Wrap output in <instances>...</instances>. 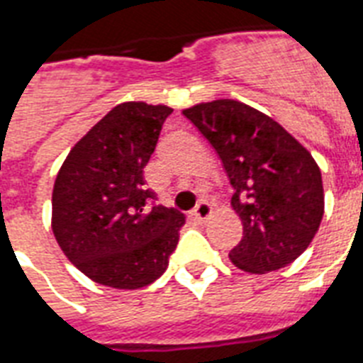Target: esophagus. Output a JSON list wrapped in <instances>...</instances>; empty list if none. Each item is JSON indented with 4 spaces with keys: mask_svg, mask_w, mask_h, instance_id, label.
<instances>
[{
    "mask_svg": "<svg viewBox=\"0 0 363 363\" xmlns=\"http://www.w3.org/2000/svg\"><path fill=\"white\" fill-rule=\"evenodd\" d=\"M211 215H213V207H211L209 201H199L198 207H196L192 213V216L199 222V224H205V222L211 218Z\"/></svg>",
    "mask_w": 363,
    "mask_h": 363,
    "instance_id": "esophagus-1",
    "label": "esophagus"
}]
</instances>
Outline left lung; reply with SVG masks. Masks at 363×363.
I'll list each match as a JSON object with an SVG mask.
<instances>
[{"label":"left lung","instance_id":"obj_1","mask_svg":"<svg viewBox=\"0 0 363 363\" xmlns=\"http://www.w3.org/2000/svg\"><path fill=\"white\" fill-rule=\"evenodd\" d=\"M222 160L242 239L230 259L248 273L292 264L318 232L324 188L315 158L279 122L235 99L182 111Z\"/></svg>","mask_w":363,"mask_h":363}]
</instances>
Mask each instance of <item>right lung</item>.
<instances>
[{"instance_id":"add662e5","label":"right lung","mask_w":363,"mask_h":363,"mask_svg":"<svg viewBox=\"0 0 363 363\" xmlns=\"http://www.w3.org/2000/svg\"><path fill=\"white\" fill-rule=\"evenodd\" d=\"M165 105H116L71 148L52 190V232L94 282L135 290L154 282L177 248L184 215L154 205L143 169L156 148Z\"/></svg>"}]
</instances>
